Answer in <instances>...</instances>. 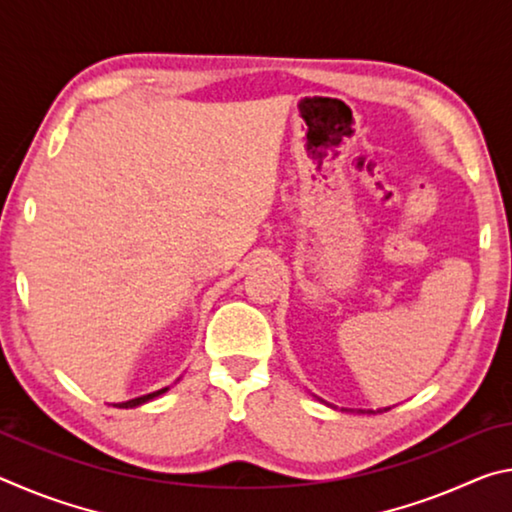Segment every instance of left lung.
<instances>
[{"instance_id":"left-lung-1","label":"left lung","mask_w":512,"mask_h":512,"mask_svg":"<svg viewBox=\"0 0 512 512\" xmlns=\"http://www.w3.org/2000/svg\"><path fill=\"white\" fill-rule=\"evenodd\" d=\"M384 411H388V409H384ZM370 413H372V411H370Z\"/></svg>"}]
</instances>
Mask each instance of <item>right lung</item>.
Masks as SVG:
<instances>
[{
  "mask_svg": "<svg viewBox=\"0 0 512 512\" xmlns=\"http://www.w3.org/2000/svg\"><path fill=\"white\" fill-rule=\"evenodd\" d=\"M167 391H169V386H167V388H160V391H155V393H149V395L135 397V400H128V402H119V404H115V406H119V409H135V406H142V404H146V402H151V400H155V397H160L162 393H167Z\"/></svg>",
  "mask_w": 512,
  "mask_h": 512,
  "instance_id": "1",
  "label": "right lung"
}]
</instances>
